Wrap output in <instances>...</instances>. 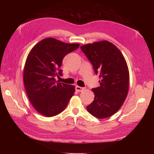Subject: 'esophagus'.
Here are the masks:
<instances>
[{
  "label": "esophagus",
  "mask_w": 154,
  "mask_h": 154,
  "mask_svg": "<svg viewBox=\"0 0 154 154\" xmlns=\"http://www.w3.org/2000/svg\"><path fill=\"white\" fill-rule=\"evenodd\" d=\"M84 90V88L83 87H79V86H76V91L77 92H82Z\"/></svg>",
  "instance_id": "esophagus-1"
}]
</instances>
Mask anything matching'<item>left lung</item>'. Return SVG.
Returning <instances> with one entry per match:
<instances>
[{
	"label": "left lung",
	"instance_id": "obj_1",
	"mask_svg": "<svg viewBox=\"0 0 154 154\" xmlns=\"http://www.w3.org/2000/svg\"><path fill=\"white\" fill-rule=\"evenodd\" d=\"M80 48L101 79L100 86L92 88L94 100L87 110L99 119L109 118L119 110L127 96V63L119 49L109 41L88 44Z\"/></svg>",
	"mask_w": 154,
	"mask_h": 154
}]
</instances>
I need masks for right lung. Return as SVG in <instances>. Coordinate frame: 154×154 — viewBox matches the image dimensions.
<instances>
[{
    "label": "right lung",
    "instance_id": "add662e5",
    "mask_svg": "<svg viewBox=\"0 0 154 154\" xmlns=\"http://www.w3.org/2000/svg\"><path fill=\"white\" fill-rule=\"evenodd\" d=\"M80 46L53 38L36 44L27 56L24 69V83L28 98L35 109L47 117L61 113L75 92V87L57 82L62 76L63 58Z\"/></svg>",
    "mask_w": 154,
    "mask_h": 154
}]
</instances>
